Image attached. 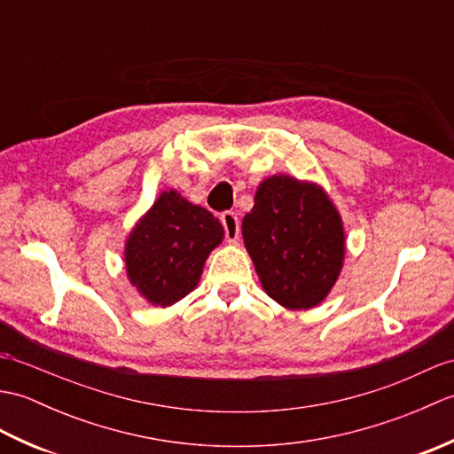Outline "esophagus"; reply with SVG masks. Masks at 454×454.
<instances>
[{
    "instance_id": "obj_1",
    "label": "esophagus",
    "mask_w": 454,
    "mask_h": 454,
    "mask_svg": "<svg viewBox=\"0 0 454 454\" xmlns=\"http://www.w3.org/2000/svg\"><path fill=\"white\" fill-rule=\"evenodd\" d=\"M220 222H222V226H224V234L228 238V242H236L239 236V220L236 216V212H232V210L222 212Z\"/></svg>"
}]
</instances>
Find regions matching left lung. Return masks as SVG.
I'll return each mask as SVG.
<instances>
[{"label": "left lung", "mask_w": 454, "mask_h": 454, "mask_svg": "<svg viewBox=\"0 0 454 454\" xmlns=\"http://www.w3.org/2000/svg\"><path fill=\"white\" fill-rule=\"evenodd\" d=\"M265 293L291 310L320 304L340 277L345 236L325 192L288 176L265 179L242 222Z\"/></svg>", "instance_id": "left-lung-1"}]
</instances>
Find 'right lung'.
Instances as JSON below:
<instances>
[{
	"mask_svg": "<svg viewBox=\"0 0 454 454\" xmlns=\"http://www.w3.org/2000/svg\"><path fill=\"white\" fill-rule=\"evenodd\" d=\"M224 228L207 208L191 205L176 191L161 192L124 249L130 283L156 306H169L197 286L202 265Z\"/></svg>",
	"mask_w": 454,
	"mask_h": 454,
	"instance_id": "right-lung-1",
	"label": "right lung"
}]
</instances>
